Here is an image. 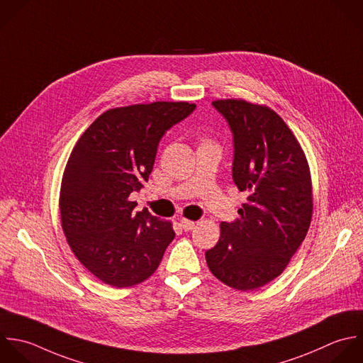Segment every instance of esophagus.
<instances>
[{
	"mask_svg": "<svg viewBox=\"0 0 363 363\" xmlns=\"http://www.w3.org/2000/svg\"><path fill=\"white\" fill-rule=\"evenodd\" d=\"M181 228L185 230V232H189L195 228V222L194 220H189V219H181Z\"/></svg>",
	"mask_w": 363,
	"mask_h": 363,
	"instance_id": "1",
	"label": "esophagus"
}]
</instances>
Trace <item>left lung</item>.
I'll list each match as a JSON object with an SVG mask.
<instances>
[{"mask_svg": "<svg viewBox=\"0 0 363 363\" xmlns=\"http://www.w3.org/2000/svg\"><path fill=\"white\" fill-rule=\"evenodd\" d=\"M233 133V181L247 201L240 218L220 223L216 246L205 253L223 284L250 291L279 277L307 236L313 184L294 133L270 107L242 99L212 101Z\"/></svg>", "mask_w": 363, "mask_h": 363, "instance_id": "obj_1", "label": "left lung"}]
</instances>
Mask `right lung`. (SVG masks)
<instances>
[{"label": "right lung", "instance_id": "right-lung-1", "mask_svg": "<svg viewBox=\"0 0 363 363\" xmlns=\"http://www.w3.org/2000/svg\"><path fill=\"white\" fill-rule=\"evenodd\" d=\"M188 101H154L100 114L73 147L62 177V229L76 259L100 281L131 287L147 280L174 240L169 220L130 201L148 181L168 128L195 110Z\"/></svg>", "mask_w": 363, "mask_h": 363}]
</instances>
